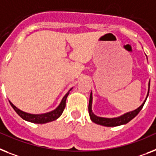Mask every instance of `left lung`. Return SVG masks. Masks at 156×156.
<instances>
[{"mask_svg":"<svg viewBox=\"0 0 156 156\" xmlns=\"http://www.w3.org/2000/svg\"><path fill=\"white\" fill-rule=\"evenodd\" d=\"M149 88H150V82H149V87H148V92H147V98L149 94ZM146 98V100H147ZM146 100H144V102L143 103V104L140 107H139L138 108L136 109L135 111L127 112L124 115H121V116L117 117V118H103V117H99L96 116L95 114H93L92 111V92L90 94V99H89V104H88V113H89L90 118L92 119V121L94 123L100 124V125L106 126V127H116V126L122 125V124H125V123H128L131 121L134 117H136V115H138V113L140 112L141 109L143 108V107L144 105Z\"/></svg>","mask_w":156,"mask_h":156,"instance_id":"left-lung-1","label":"left lung"}]
</instances>
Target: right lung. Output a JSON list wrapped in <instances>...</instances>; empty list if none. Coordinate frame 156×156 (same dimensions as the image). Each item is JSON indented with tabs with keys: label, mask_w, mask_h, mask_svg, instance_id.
Returning a JSON list of instances; mask_svg holds the SVG:
<instances>
[{
	"label": "right lung",
	"mask_w": 156,
	"mask_h": 156,
	"mask_svg": "<svg viewBox=\"0 0 156 156\" xmlns=\"http://www.w3.org/2000/svg\"><path fill=\"white\" fill-rule=\"evenodd\" d=\"M69 91H71V89ZM69 92L64 96V98L61 100V103L60 104V105L55 110L52 111L50 112L45 113V114H41V115H33V114L24 112H22L20 109H18L16 106H14L10 101L9 103L11 104V106L12 107V108L15 110V112L24 120H27V121L35 123H45L53 121V120L56 119L61 115V114H62L64 110L65 105H66V99L68 96H69Z\"/></svg>",
	"instance_id": "right-lung-1"
}]
</instances>
